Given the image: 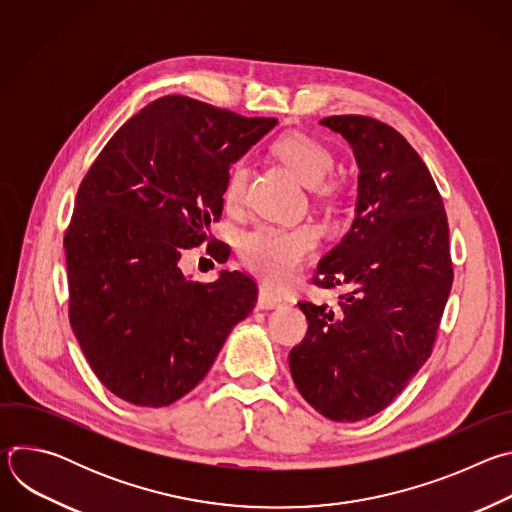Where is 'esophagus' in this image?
Returning a JSON list of instances; mask_svg holds the SVG:
<instances>
[{
	"mask_svg": "<svg viewBox=\"0 0 512 512\" xmlns=\"http://www.w3.org/2000/svg\"><path fill=\"white\" fill-rule=\"evenodd\" d=\"M283 304V298L277 294V291H273L271 287L267 285H261L259 287V296H257V306L261 310H273V308H279Z\"/></svg>",
	"mask_w": 512,
	"mask_h": 512,
	"instance_id": "esophagus-1",
	"label": "esophagus"
}]
</instances>
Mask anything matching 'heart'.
I'll list each match as a JSON object with an SVG mask.
<instances>
[{
    "label": "heart",
    "mask_w": 512,
    "mask_h": 512,
    "mask_svg": "<svg viewBox=\"0 0 512 512\" xmlns=\"http://www.w3.org/2000/svg\"><path fill=\"white\" fill-rule=\"evenodd\" d=\"M273 152L277 158L294 172L306 186L316 188L334 170V154L326 145L304 133H289L281 137ZM249 180V168L245 160L231 166L223 200L227 208H239L245 200ZM318 245V235L312 227H279V225H257L241 237V259L243 263L263 279L271 283H285L294 277Z\"/></svg>",
    "instance_id": "obj_1"
}]
</instances>
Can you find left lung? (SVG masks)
<instances>
[{
  "instance_id": "8db88e82",
  "label": "left lung",
  "mask_w": 512,
  "mask_h": 512,
  "mask_svg": "<svg viewBox=\"0 0 512 512\" xmlns=\"http://www.w3.org/2000/svg\"><path fill=\"white\" fill-rule=\"evenodd\" d=\"M358 164L356 218L320 259L314 285L348 287L338 308L300 302L308 332L289 369L302 397L332 421L383 411L433 350L450 296V229L437 186L409 141L364 115L320 121Z\"/></svg>"
}]
</instances>
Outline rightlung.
Returning <instances> with one entry per match:
<instances>
[{"instance_id": "1", "label": "right lung", "mask_w": 512, "mask_h": 512, "mask_svg": "<svg viewBox=\"0 0 512 512\" xmlns=\"http://www.w3.org/2000/svg\"><path fill=\"white\" fill-rule=\"evenodd\" d=\"M275 123L168 95L123 123L83 178L64 233L68 318L119 399L166 407L184 397L255 308L249 275L190 281L180 257L208 241L231 164Z\"/></svg>"}]
</instances>
